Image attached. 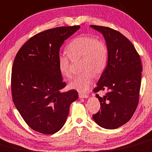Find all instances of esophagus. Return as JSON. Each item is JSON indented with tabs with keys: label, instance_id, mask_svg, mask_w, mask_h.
Wrapping results in <instances>:
<instances>
[{
	"label": "esophagus",
	"instance_id": "esophagus-1",
	"mask_svg": "<svg viewBox=\"0 0 152 152\" xmlns=\"http://www.w3.org/2000/svg\"><path fill=\"white\" fill-rule=\"evenodd\" d=\"M79 98H88V94H83V93H79Z\"/></svg>",
	"mask_w": 152,
	"mask_h": 152
}]
</instances>
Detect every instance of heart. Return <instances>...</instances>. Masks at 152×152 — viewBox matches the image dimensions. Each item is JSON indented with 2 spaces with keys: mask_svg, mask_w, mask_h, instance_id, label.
Masks as SVG:
<instances>
[{
  "mask_svg": "<svg viewBox=\"0 0 152 152\" xmlns=\"http://www.w3.org/2000/svg\"><path fill=\"white\" fill-rule=\"evenodd\" d=\"M70 56L59 54L58 57V68L61 74L70 79L73 76L70 61L72 58H82L81 70L83 71L70 82L72 88L81 92L88 91L96 75L104 71L107 61V49L101 40L90 35H82L73 39L67 47Z\"/></svg>",
  "mask_w": 152,
  "mask_h": 152,
  "instance_id": "1",
  "label": "heart"
}]
</instances>
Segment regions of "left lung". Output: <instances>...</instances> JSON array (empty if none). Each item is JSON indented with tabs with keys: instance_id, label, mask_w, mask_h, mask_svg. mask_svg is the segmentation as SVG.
Instances as JSON below:
<instances>
[{
	"instance_id": "1",
	"label": "left lung",
	"mask_w": 152,
	"mask_h": 152,
	"mask_svg": "<svg viewBox=\"0 0 152 152\" xmlns=\"http://www.w3.org/2000/svg\"><path fill=\"white\" fill-rule=\"evenodd\" d=\"M91 26L104 35L108 53L107 67L94 89L100 110L93 118L104 129H115L130 120L139 103L141 59L132 42L120 32L107 26ZM103 90L106 94L100 97L97 93Z\"/></svg>"
}]
</instances>
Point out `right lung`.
<instances>
[{"instance_id": "add662e5", "label": "right lung", "mask_w": 152, "mask_h": 152, "mask_svg": "<svg viewBox=\"0 0 152 152\" xmlns=\"http://www.w3.org/2000/svg\"><path fill=\"white\" fill-rule=\"evenodd\" d=\"M80 26H59L31 37L13 62L11 90L13 102L25 123L45 134L58 132L65 123L70 105L78 92H62L66 86L58 57L64 41Z\"/></svg>"}]
</instances>
